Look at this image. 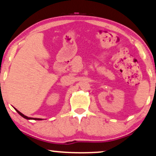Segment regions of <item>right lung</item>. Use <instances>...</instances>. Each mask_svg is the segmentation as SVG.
I'll list each match as a JSON object with an SVG mask.
<instances>
[{
  "instance_id": "add662e5",
  "label": "right lung",
  "mask_w": 156,
  "mask_h": 156,
  "mask_svg": "<svg viewBox=\"0 0 156 156\" xmlns=\"http://www.w3.org/2000/svg\"><path fill=\"white\" fill-rule=\"evenodd\" d=\"M14 109H15V110H16V111L18 113L20 114V115L22 116V117H23L24 119H27V120H38V121H41V120H44V119H36V118H35V119H34V118H30V117H27V116L24 115V114H22L21 112H20V111H19L18 110H16V108H14Z\"/></svg>"
}]
</instances>
